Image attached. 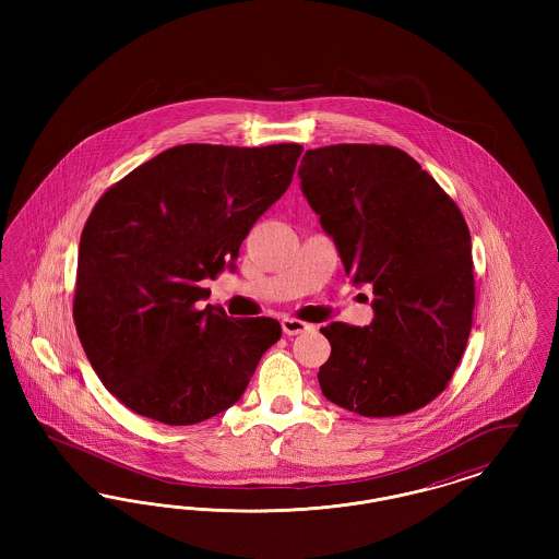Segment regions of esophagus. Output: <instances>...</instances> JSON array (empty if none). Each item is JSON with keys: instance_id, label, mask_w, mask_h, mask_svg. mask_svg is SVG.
<instances>
[{"instance_id": "obj_1", "label": "esophagus", "mask_w": 559, "mask_h": 559, "mask_svg": "<svg viewBox=\"0 0 559 559\" xmlns=\"http://www.w3.org/2000/svg\"><path fill=\"white\" fill-rule=\"evenodd\" d=\"M283 333L285 335H297V333H304V331H310V329H314V324H308V322H304V320L297 319H283Z\"/></svg>"}]
</instances>
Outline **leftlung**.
<instances>
[{
  "label": "left lung",
  "mask_w": 559,
  "mask_h": 559,
  "mask_svg": "<svg viewBox=\"0 0 559 559\" xmlns=\"http://www.w3.org/2000/svg\"><path fill=\"white\" fill-rule=\"evenodd\" d=\"M301 192L335 240L354 285H371L369 326L331 322L324 399L362 417L429 404L467 346L476 293L463 213L404 151L333 144L308 151Z\"/></svg>",
  "instance_id": "8db88e82"
}]
</instances>
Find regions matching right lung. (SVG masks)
<instances>
[{
	"label": "right lung",
	"mask_w": 559,
	"mask_h": 559,
	"mask_svg": "<svg viewBox=\"0 0 559 559\" xmlns=\"http://www.w3.org/2000/svg\"><path fill=\"white\" fill-rule=\"evenodd\" d=\"M304 146L180 144L108 188L80 240L73 319L87 360L130 411L192 426L242 396L278 320L199 308L201 281L289 188Z\"/></svg>",
	"instance_id": "right-lung-1"
}]
</instances>
